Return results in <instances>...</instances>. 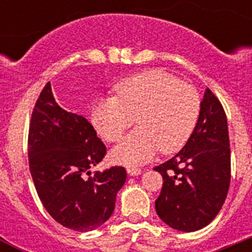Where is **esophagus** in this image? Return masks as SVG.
Listing matches in <instances>:
<instances>
[{
	"instance_id": "1",
	"label": "esophagus",
	"mask_w": 252,
	"mask_h": 252,
	"mask_svg": "<svg viewBox=\"0 0 252 252\" xmlns=\"http://www.w3.org/2000/svg\"><path fill=\"white\" fill-rule=\"evenodd\" d=\"M127 173L131 175V177H136V175L141 174V169L135 168V166H128Z\"/></svg>"
}]
</instances>
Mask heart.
I'll return each instance as SVG.
<instances>
[{
    "label": "heart",
    "mask_w": 252,
    "mask_h": 252,
    "mask_svg": "<svg viewBox=\"0 0 252 252\" xmlns=\"http://www.w3.org/2000/svg\"><path fill=\"white\" fill-rule=\"evenodd\" d=\"M116 94L95 99L91 120L106 141L116 142L136 117L140 127L111 153L124 165L146 162L159 150H180L192 135L201 110L195 88L160 69L126 78L116 86Z\"/></svg>",
    "instance_id": "obj_1"
}]
</instances>
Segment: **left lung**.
<instances>
[{"label":"left lung","mask_w":252,"mask_h":252,"mask_svg":"<svg viewBox=\"0 0 252 252\" xmlns=\"http://www.w3.org/2000/svg\"><path fill=\"white\" fill-rule=\"evenodd\" d=\"M155 170L164 180L155 209L171 228L201 230L221 211L231 180L230 139L223 107L209 88L184 148Z\"/></svg>","instance_id":"left-lung-1"}]
</instances>
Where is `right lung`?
Here are the masks:
<instances>
[{
    "label": "right lung",
    "instance_id": "add662e5",
    "mask_svg": "<svg viewBox=\"0 0 252 252\" xmlns=\"http://www.w3.org/2000/svg\"><path fill=\"white\" fill-rule=\"evenodd\" d=\"M29 166L40 201L62 226L87 232L111 217L126 182L124 166L91 175L106 146L83 116L55 101L50 82L35 103L29 128Z\"/></svg>",
    "mask_w": 252,
    "mask_h": 252
}]
</instances>
